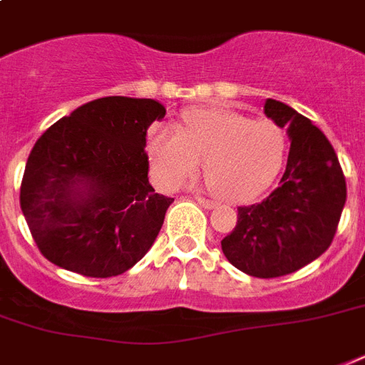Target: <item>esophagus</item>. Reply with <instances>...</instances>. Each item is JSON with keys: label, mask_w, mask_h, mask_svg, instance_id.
Returning a JSON list of instances; mask_svg holds the SVG:
<instances>
[{"label": "esophagus", "mask_w": 365, "mask_h": 365, "mask_svg": "<svg viewBox=\"0 0 365 365\" xmlns=\"http://www.w3.org/2000/svg\"><path fill=\"white\" fill-rule=\"evenodd\" d=\"M195 200H197V202H199L200 206H205V208H208V210H210V208H214V206H216V200L205 199V197H200V195H197V197H195Z\"/></svg>", "instance_id": "esophagus-1"}]
</instances>
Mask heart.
Listing matches in <instances>:
<instances>
[{
  "label": "heart",
  "instance_id": "heart-1",
  "mask_svg": "<svg viewBox=\"0 0 365 365\" xmlns=\"http://www.w3.org/2000/svg\"><path fill=\"white\" fill-rule=\"evenodd\" d=\"M284 151L286 138L274 123L220 108L187 111L183 134L174 126H153L148 140L151 172L163 187L191 180L205 160L217 197L233 202L269 189L282 168Z\"/></svg>",
  "mask_w": 365,
  "mask_h": 365
}]
</instances>
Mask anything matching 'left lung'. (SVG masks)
<instances>
[{
  "label": "left lung",
  "instance_id": "8db88e82",
  "mask_svg": "<svg viewBox=\"0 0 365 365\" xmlns=\"http://www.w3.org/2000/svg\"><path fill=\"white\" fill-rule=\"evenodd\" d=\"M265 115L292 140L286 170L267 199L239 206L237 225L222 240V250L231 265L250 277L277 278L299 271L329 248L346 182L331 143L311 119L271 98Z\"/></svg>",
  "mask_w": 365,
  "mask_h": 365
}]
</instances>
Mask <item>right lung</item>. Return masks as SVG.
<instances>
[{"instance_id":"right-lung-1","label":"right lung","mask_w":365,"mask_h":365,"mask_svg":"<svg viewBox=\"0 0 365 365\" xmlns=\"http://www.w3.org/2000/svg\"><path fill=\"white\" fill-rule=\"evenodd\" d=\"M165 106L106 96L48 126L31 149L20 208L51 263L83 277H117L148 254L170 197L149 183L145 136Z\"/></svg>"}]
</instances>
